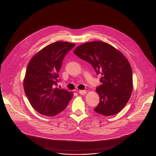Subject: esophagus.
<instances>
[{
    "mask_svg": "<svg viewBox=\"0 0 156 156\" xmlns=\"http://www.w3.org/2000/svg\"><path fill=\"white\" fill-rule=\"evenodd\" d=\"M79 93L80 94H81V95H85V94H86V93H87V91H86V90H80L79 91Z\"/></svg>",
    "mask_w": 156,
    "mask_h": 156,
    "instance_id": "34e87169",
    "label": "esophagus"
}]
</instances>
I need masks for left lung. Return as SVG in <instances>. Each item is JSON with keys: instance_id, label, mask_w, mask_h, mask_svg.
I'll use <instances>...</instances> for the list:
<instances>
[{"instance_id": "obj_1", "label": "left lung", "mask_w": 156, "mask_h": 156, "mask_svg": "<svg viewBox=\"0 0 156 156\" xmlns=\"http://www.w3.org/2000/svg\"><path fill=\"white\" fill-rule=\"evenodd\" d=\"M74 53L89 62L101 85L96 88L100 102L94 111L103 116L117 114L128 103L133 90L132 69L125 56L112 45L92 41L79 46Z\"/></svg>"}]
</instances>
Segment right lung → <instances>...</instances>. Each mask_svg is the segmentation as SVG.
<instances>
[{"instance_id":"1","label":"right lung","mask_w":156,"mask_h":156,"mask_svg":"<svg viewBox=\"0 0 156 156\" xmlns=\"http://www.w3.org/2000/svg\"><path fill=\"white\" fill-rule=\"evenodd\" d=\"M75 46L69 42L49 44L34 56L23 82L25 95L32 107L41 115L52 116L67 107L73 93L58 88L59 72L68 52Z\"/></svg>"}]
</instances>
